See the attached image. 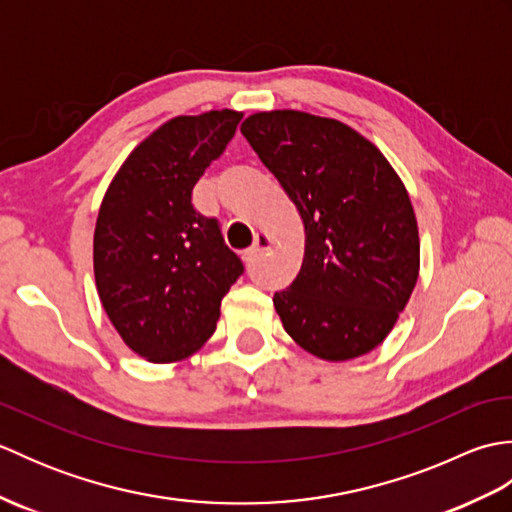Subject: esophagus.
Wrapping results in <instances>:
<instances>
[{"instance_id":"34e87169","label":"esophagus","mask_w":512,"mask_h":512,"mask_svg":"<svg viewBox=\"0 0 512 512\" xmlns=\"http://www.w3.org/2000/svg\"><path fill=\"white\" fill-rule=\"evenodd\" d=\"M270 244H273V239H270V235H266V233H257V235H255V242H253V246H250V248L246 250V253H244L246 262H248V259L257 257L259 253H264V250H268V248H270Z\"/></svg>"}]
</instances>
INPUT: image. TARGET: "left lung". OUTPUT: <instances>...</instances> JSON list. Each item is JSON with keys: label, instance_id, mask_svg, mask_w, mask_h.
I'll return each instance as SVG.
<instances>
[{"label": "left lung", "instance_id": "1", "mask_svg": "<svg viewBox=\"0 0 512 512\" xmlns=\"http://www.w3.org/2000/svg\"><path fill=\"white\" fill-rule=\"evenodd\" d=\"M242 134L306 228L299 275L273 297L286 332L325 361L372 352L418 279V224L405 184L367 138L334 118L259 112Z\"/></svg>", "mask_w": 512, "mask_h": 512}]
</instances>
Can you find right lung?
I'll use <instances>...</instances> for the list:
<instances>
[{
	"label": "right lung",
	"instance_id": "1",
	"mask_svg": "<svg viewBox=\"0 0 512 512\" xmlns=\"http://www.w3.org/2000/svg\"><path fill=\"white\" fill-rule=\"evenodd\" d=\"M242 114L178 116L145 138L107 189L94 231V277L121 339L151 363L200 350L244 264L193 187L224 154Z\"/></svg>",
	"mask_w": 512,
	"mask_h": 512
}]
</instances>
